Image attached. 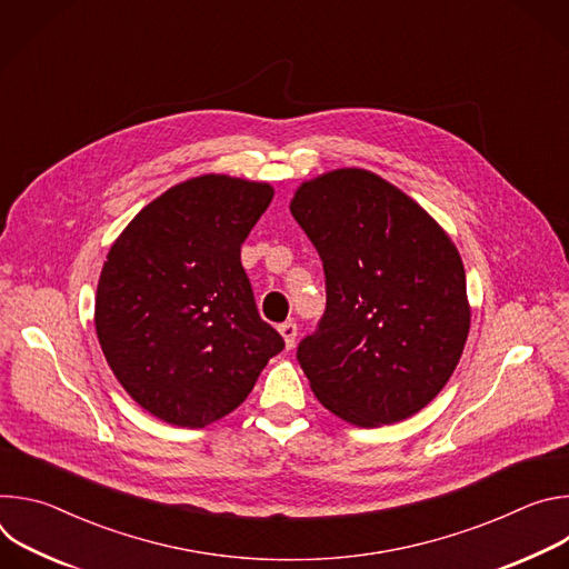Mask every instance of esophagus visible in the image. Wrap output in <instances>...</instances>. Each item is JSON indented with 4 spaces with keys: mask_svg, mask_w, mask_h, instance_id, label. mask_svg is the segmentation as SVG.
Masks as SVG:
<instances>
[{
    "mask_svg": "<svg viewBox=\"0 0 569 569\" xmlns=\"http://www.w3.org/2000/svg\"><path fill=\"white\" fill-rule=\"evenodd\" d=\"M279 333L281 338L286 340V347L292 349L295 347V340H297V323L295 321H283L279 327Z\"/></svg>",
    "mask_w": 569,
    "mask_h": 569,
    "instance_id": "obj_1",
    "label": "esophagus"
}]
</instances>
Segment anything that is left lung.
Wrapping results in <instances>:
<instances>
[{
    "label": "left lung",
    "instance_id": "1",
    "mask_svg": "<svg viewBox=\"0 0 569 569\" xmlns=\"http://www.w3.org/2000/svg\"><path fill=\"white\" fill-rule=\"evenodd\" d=\"M290 211L327 277V310L297 360L323 408L376 428L450 380L470 329L466 272L437 220L365 169L303 182Z\"/></svg>",
    "mask_w": 569,
    "mask_h": 569
}]
</instances>
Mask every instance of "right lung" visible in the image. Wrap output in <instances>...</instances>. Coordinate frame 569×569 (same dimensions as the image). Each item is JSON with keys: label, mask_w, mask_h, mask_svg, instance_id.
Here are the masks:
<instances>
[{"label": "right lung", "mask_w": 569, "mask_h": 569, "mask_svg": "<svg viewBox=\"0 0 569 569\" xmlns=\"http://www.w3.org/2000/svg\"><path fill=\"white\" fill-rule=\"evenodd\" d=\"M272 196L266 182L200 176L146 204L110 248L97 336L117 380L152 417L204 428L233 412L283 351L240 263Z\"/></svg>", "instance_id": "add662e5"}]
</instances>
